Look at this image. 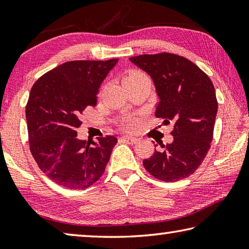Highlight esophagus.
I'll return each mask as SVG.
<instances>
[{
  "instance_id": "obj_1",
  "label": "esophagus",
  "mask_w": 249,
  "mask_h": 249,
  "mask_svg": "<svg viewBox=\"0 0 249 249\" xmlns=\"http://www.w3.org/2000/svg\"><path fill=\"white\" fill-rule=\"evenodd\" d=\"M121 140L125 142H127V144H132V145L136 144V142H138L137 138L133 137V136H123V137H121Z\"/></svg>"
}]
</instances>
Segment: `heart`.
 Here are the masks:
<instances>
[{
    "label": "heart",
    "instance_id": "obj_1",
    "mask_svg": "<svg viewBox=\"0 0 249 249\" xmlns=\"http://www.w3.org/2000/svg\"><path fill=\"white\" fill-rule=\"evenodd\" d=\"M142 75H145L144 73L140 72V71H132V72H129L126 77L124 78V80H127V79H132V78H140V77H142ZM137 126V121L135 120H130L127 122V127L128 128H135Z\"/></svg>",
    "mask_w": 249,
    "mask_h": 249
}]
</instances>
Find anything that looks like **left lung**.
<instances>
[{
	"mask_svg": "<svg viewBox=\"0 0 249 249\" xmlns=\"http://www.w3.org/2000/svg\"><path fill=\"white\" fill-rule=\"evenodd\" d=\"M129 60L153 79L159 98L155 116L175 121L171 144H160L162 150H155L142 165L166 182L187 178L203 161L213 140L217 113L213 83L192 61L175 53L141 54Z\"/></svg>",
	"mask_w": 249,
	"mask_h": 249,
	"instance_id": "left-lung-1",
	"label": "left lung"
}]
</instances>
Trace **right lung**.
I'll return each mask as SVG.
<instances>
[{
  "label": "right lung",
  "instance_id": "obj_1",
  "mask_svg": "<svg viewBox=\"0 0 249 249\" xmlns=\"http://www.w3.org/2000/svg\"><path fill=\"white\" fill-rule=\"evenodd\" d=\"M119 59L65 62L37 80L29 93V148L40 170L67 189L89 188L107 167L115 136L81 141L77 129L87 107H95L101 83Z\"/></svg>",
  "mask_w": 249,
  "mask_h": 249
}]
</instances>
